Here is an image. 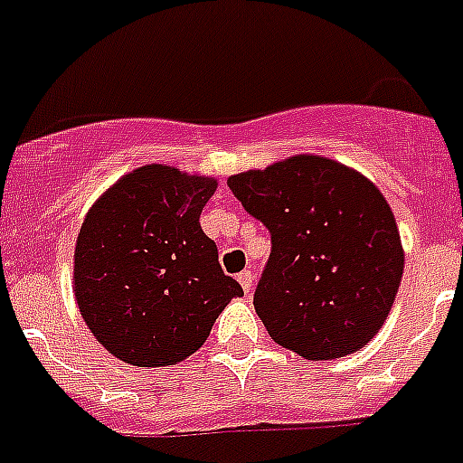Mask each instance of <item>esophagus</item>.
Listing matches in <instances>:
<instances>
[{"label":"esophagus","mask_w":463,"mask_h":463,"mask_svg":"<svg viewBox=\"0 0 463 463\" xmlns=\"http://www.w3.org/2000/svg\"><path fill=\"white\" fill-rule=\"evenodd\" d=\"M238 282L242 285V289L250 294V291L254 289V273H251V270H242V273L238 275Z\"/></svg>","instance_id":"obj_1"}]
</instances>
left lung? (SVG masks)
Wrapping results in <instances>:
<instances>
[{"instance_id": "1", "label": "left lung", "mask_w": 463, "mask_h": 463, "mask_svg": "<svg viewBox=\"0 0 463 463\" xmlns=\"http://www.w3.org/2000/svg\"><path fill=\"white\" fill-rule=\"evenodd\" d=\"M228 188L270 231L254 308L275 344L306 360H334L370 344L405 268L382 190L322 155L235 174Z\"/></svg>"}]
</instances>
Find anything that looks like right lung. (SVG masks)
Segmentation results:
<instances>
[{"label": "right lung", "mask_w": 463, "mask_h": 463, "mask_svg": "<svg viewBox=\"0 0 463 463\" xmlns=\"http://www.w3.org/2000/svg\"><path fill=\"white\" fill-rule=\"evenodd\" d=\"M216 185L212 176L146 165L118 178L84 216L72 289L87 327L122 363H181L207 341L231 298L242 297L200 225Z\"/></svg>", "instance_id": "add662e5"}]
</instances>
